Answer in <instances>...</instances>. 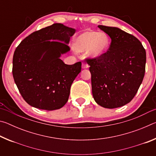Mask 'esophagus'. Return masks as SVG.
<instances>
[{"label": "esophagus", "mask_w": 156, "mask_h": 156, "mask_svg": "<svg viewBox=\"0 0 156 156\" xmlns=\"http://www.w3.org/2000/svg\"><path fill=\"white\" fill-rule=\"evenodd\" d=\"M82 67H83V69H87L89 67V65L86 62H83V64H82Z\"/></svg>", "instance_id": "34e87169"}]
</instances>
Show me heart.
<instances>
[{
  "label": "heart",
  "mask_w": 156,
  "mask_h": 156,
  "mask_svg": "<svg viewBox=\"0 0 156 156\" xmlns=\"http://www.w3.org/2000/svg\"><path fill=\"white\" fill-rule=\"evenodd\" d=\"M109 43V36L104 32L85 31L76 38L74 49L78 52L87 50L89 56L98 58L106 53Z\"/></svg>",
  "instance_id": "heart-1"
}]
</instances>
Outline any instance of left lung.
Segmentation results:
<instances>
[{
  "label": "left lung",
  "instance_id": "8db88e82",
  "mask_svg": "<svg viewBox=\"0 0 156 156\" xmlns=\"http://www.w3.org/2000/svg\"><path fill=\"white\" fill-rule=\"evenodd\" d=\"M112 39L102 56L86 58L97 104L114 109L129 103L143 80L146 51L138 38L117 27L98 26Z\"/></svg>",
  "mask_w": 156,
  "mask_h": 156
}]
</instances>
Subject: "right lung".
I'll use <instances>...</instances> for the list:
<instances>
[{"mask_svg": "<svg viewBox=\"0 0 156 156\" xmlns=\"http://www.w3.org/2000/svg\"><path fill=\"white\" fill-rule=\"evenodd\" d=\"M75 31L55 23L31 34L16 49L13 77L21 96L31 106L52 111L67 103L82 63L66 65L60 57L70 50L67 44Z\"/></svg>", "mask_w": 156, "mask_h": 156, "instance_id": "1", "label": "right lung"}]
</instances>
